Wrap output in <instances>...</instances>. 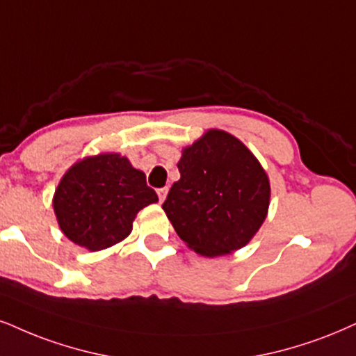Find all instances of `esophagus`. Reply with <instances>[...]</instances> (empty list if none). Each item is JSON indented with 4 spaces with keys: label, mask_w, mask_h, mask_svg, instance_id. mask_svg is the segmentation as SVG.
I'll list each match as a JSON object with an SVG mask.
<instances>
[{
    "label": "esophagus",
    "mask_w": 356,
    "mask_h": 356,
    "mask_svg": "<svg viewBox=\"0 0 356 356\" xmlns=\"http://www.w3.org/2000/svg\"><path fill=\"white\" fill-rule=\"evenodd\" d=\"M156 193H158V198H160V203H163L166 195H168V188H166V186L165 188H158Z\"/></svg>",
    "instance_id": "esophagus-1"
}]
</instances>
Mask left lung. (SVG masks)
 Wrapping results in <instances>:
<instances>
[{
	"instance_id": "1",
	"label": "left lung",
	"mask_w": 356,
	"mask_h": 356,
	"mask_svg": "<svg viewBox=\"0 0 356 356\" xmlns=\"http://www.w3.org/2000/svg\"><path fill=\"white\" fill-rule=\"evenodd\" d=\"M181 178L163 211L191 251L226 256L244 248L266 221L270 183L254 153L234 135L209 129L181 150Z\"/></svg>"
}]
</instances>
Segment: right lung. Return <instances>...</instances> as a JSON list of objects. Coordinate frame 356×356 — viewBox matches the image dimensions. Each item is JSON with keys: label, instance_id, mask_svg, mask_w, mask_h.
Here are the masks:
<instances>
[{"label": "right lung", "instance_id": "add662e5", "mask_svg": "<svg viewBox=\"0 0 356 356\" xmlns=\"http://www.w3.org/2000/svg\"><path fill=\"white\" fill-rule=\"evenodd\" d=\"M156 201L143 171L111 152L76 161L60 178L52 206L65 238L94 252L124 241L140 209Z\"/></svg>", "mask_w": 356, "mask_h": 356}]
</instances>
